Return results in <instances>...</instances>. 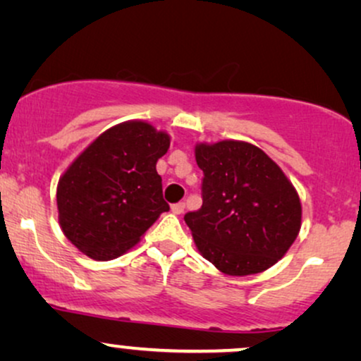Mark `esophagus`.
Masks as SVG:
<instances>
[{"mask_svg": "<svg viewBox=\"0 0 361 361\" xmlns=\"http://www.w3.org/2000/svg\"><path fill=\"white\" fill-rule=\"evenodd\" d=\"M171 212L175 213V214H181L185 212V203L183 202H180V203H175L171 207Z\"/></svg>", "mask_w": 361, "mask_h": 361, "instance_id": "obj_1", "label": "esophagus"}]
</instances>
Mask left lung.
<instances>
[{"mask_svg": "<svg viewBox=\"0 0 361 361\" xmlns=\"http://www.w3.org/2000/svg\"><path fill=\"white\" fill-rule=\"evenodd\" d=\"M195 157L203 170V204L185 221L198 252L230 276L268 270L302 226L293 185L267 153L245 141L196 145Z\"/></svg>", "mask_w": 361, "mask_h": 361, "instance_id": "left-lung-1", "label": "left lung"}]
</instances>
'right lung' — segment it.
<instances>
[{"mask_svg":"<svg viewBox=\"0 0 361 361\" xmlns=\"http://www.w3.org/2000/svg\"><path fill=\"white\" fill-rule=\"evenodd\" d=\"M170 136L149 123L125 121L98 136L59 178L58 220L63 233L93 259H113L170 209L157 161Z\"/></svg>","mask_w":361,"mask_h":361,"instance_id":"obj_1","label":"right lung"}]
</instances>
